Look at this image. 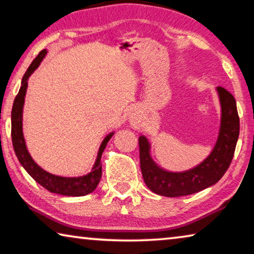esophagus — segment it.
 Segmentation results:
<instances>
[{"label": "esophagus", "mask_w": 254, "mask_h": 254, "mask_svg": "<svg viewBox=\"0 0 254 254\" xmlns=\"http://www.w3.org/2000/svg\"><path fill=\"white\" fill-rule=\"evenodd\" d=\"M139 122H140L139 119H137L135 115H133V117L131 118V124H132V126L134 127H139Z\"/></svg>", "instance_id": "34e87169"}]
</instances>
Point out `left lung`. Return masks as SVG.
<instances>
[{"label":"left lung","mask_w":254,"mask_h":254,"mask_svg":"<svg viewBox=\"0 0 254 254\" xmlns=\"http://www.w3.org/2000/svg\"><path fill=\"white\" fill-rule=\"evenodd\" d=\"M217 92L222 106L220 134L213 151L195 168L184 173H169L159 168L150 157L147 137H139L140 167L150 190L167 197L195 194L216 184L229 169L239 139L240 118L233 95L221 86Z\"/></svg>","instance_id":"left-lung-1"}]
</instances>
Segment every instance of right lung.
<instances>
[{"mask_svg": "<svg viewBox=\"0 0 254 254\" xmlns=\"http://www.w3.org/2000/svg\"><path fill=\"white\" fill-rule=\"evenodd\" d=\"M47 51L41 50L39 55L33 59L31 65L25 71L23 75L22 83H21L20 91L18 95L14 98L13 106H12V113H11V136H12V143H13L14 152L18 157L19 161L22 165L23 168L27 170V173L31 176V177L36 180L38 184H40L42 187H45L47 190L55 194L64 195V196H84L92 192L94 189L97 187L98 183L102 178V163H101V157L102 153L104 151L109 140L113 135V133H110L104 140L100 147V151L97 154V159L95 165H94L92 171L83 177L77 178H66V177H59L53 174H49L45 171L36 162L32 160L31 156H30L27 147H25L24 137L22 133V110L24 104V96L25 92H27L28 86V78L30 75L37 69L38 66L40 65L42 59L46 56Z\"/></svg>", "mask_w": 254, "mask_h": 254, "instance_id": "obj_1", "label": "right lung"}]
</instances>
